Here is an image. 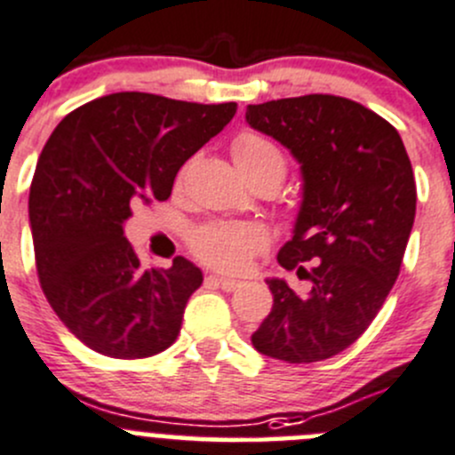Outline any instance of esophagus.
<instances>
[{"instance_id":"esophagus-1","label":"esophagus","mask_w":455,"mask_h":455,"mask_svg":"<svg viewBox=\"0 0 455 455\" xmlns=\"http://www.w3.org/2000/svg\"><path fill=\"white\" fill-rule=\"evenodd\" d=\"M211 280H213L215 284L224 291H235L242 286V280H233V277H211Z\"/></svg>"}]
</instances>
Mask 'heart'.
<instances>
[{
    "mask_svg": "<svg viewBox=\"0 0 455 455\" xmlns=\"http://www.w3.org/2000/svg\"><path fill=\"white\" fill-rule=\"evenodd\" d=\"M233 160L246 180L259 173H275L284 178L286 160L273 140L259 133H242L233 142ZM264 228L251 224H211L193 237V251L202 262L220 271H246L255 255L267 246Z\"/></svg>",
    "mask_w": 455,
    "mask_h": 455,
    "instance_id": "1",
    "label": "heart"
}]
</instances>
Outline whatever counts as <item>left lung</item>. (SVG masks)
I'll return each instance as SVG.
<instances>
[{"mask_svg":"<svg viewBox=\"0 0 455 455\" xmlns=\"http://www.w3.org/2000/svg\"><path fill=\"white\" fill-rule=\"evenodd\" d=\"M246 124L299 164L302 196L277 262L311 280L298 295L284 277H267L273 308L251 342L291 364L326 360L367 331L398 277L416 218L411 162L398 131L347 97L249 104Z\"/></svg>","mask_w":455,"mask_h":455,"instance_id":"8db88e82","label":"left lung"}]
</instances>
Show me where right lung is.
<instances>
[{
    "mask_svg": "<svg viewBox=\"0 0 455 455\" xmlns=\"http://www.w3.org/2000/svg\"><path fill=\"white\" fill-rule=\"evenodd\" d=\"M235 110V101L113 92L79 106L48 138L28 197L35 262L52 311L88 349L131 360L175 342L204 277L187 258L144 268L124 224L135 204L171 196L184 162Z\"/></svg>",
    "mask_w": 455,
    "mask_h": 455,
    "instance_id": "obj_1",
    "label": "right lung"
}]
</instances>
